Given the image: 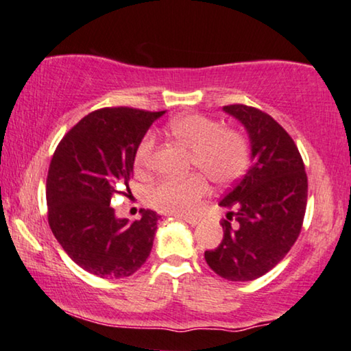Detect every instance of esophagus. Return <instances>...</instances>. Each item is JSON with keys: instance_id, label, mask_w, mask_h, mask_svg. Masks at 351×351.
Returning a JSON list of instances; mask_svg holds the SVG:
<instances>
[{"instance_id": "obj_1", "label": "esophagus", "mask_w": 351, "mask_h": 351, "mask_svg": "<svg viewBox=\"0 0 351 351\" xmlns=\"http://www.w3.org/2000/svg\"><path fill=\"white\" fill-rule=\"evenodd\" d=\"M176 218H180V219H183V221L189 223L191 226H195V224L199 223V218H195V217H183V215H176Z\"/></svg>"}]
</instances>
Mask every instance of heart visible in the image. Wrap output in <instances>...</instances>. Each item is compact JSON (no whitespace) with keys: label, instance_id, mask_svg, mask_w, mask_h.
<instances>
[{"label":"heart","instance_id":"1","mask_svg":"<svg viewBox=\"0 0 351 351\" xmlns=\"http://www.w3.org/2000/svg\"><path fill=\"white\" fill-rule=\"evenodd\" d=\"M168 134L191 149L189 165L197 168L215 184H228L244 171L249 160V144L244 134L223 128L218 120L200 114H186L168 123ZM156 138L151 133L138 143L134 151V170L147 175L152 168ZM208 186L202 175L194 173L183 180H162L147 191L151 207L167 213H193L207 194Z\"/></svg>","mask_w":351,"mask_h":351}]
</instances>
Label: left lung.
<instances>
[{"mask_svg":"<svg viewBox=\"0 0 351 351\" xmlns=\"http://www.w3.org/2000/svg\"><path fill=\"white\" fill-rule=\"evenodd\" d=\"M223 110L249 133L252 163L219 200L228 219L221 223V242L205 252V260L228 281H254L295 244L306 210L308 180L295 143L273 117L244 104Z\"/></svg>","mask_w":351,"mask_h":351,"instance_id":"obj_1","label":"left lung"}]
</instances>
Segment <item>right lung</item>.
Segmentation results:
<instances>
[{"mask_svg": "<svg viewBox=\"0 0 351 351\" xmlns=\"http://www.w3.org/2000/svg\"><path fill=\"white\" fill-rule=\"evenodd\" d=\"M165 114L104 107L78 121L56 147L46 178L48 221L70 258L99 278L132 276L151 254L158 215L117 218L114 194L130 193L134 151L147 130Z\"/></svg>", "mask_w": 351, "mask_h": 351, "instance_id": "right-lung-1", "label": "right lung"}]
</instances>
